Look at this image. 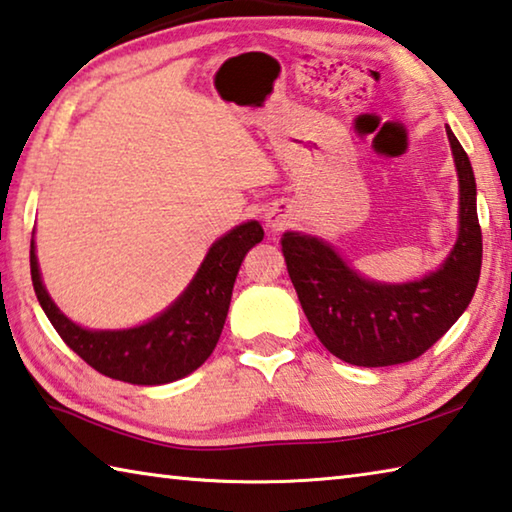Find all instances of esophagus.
Segmentation results:
<instances>
[{
    "instance_id": "esophagus-1",
    "label": "esophagus",
    "mask_w": 512,
    "mask_h": 512,
    "mask_svg": "<svg viewBox=\"0 0 512 512\" xmlns=\"http://www.w3.org/2000/svg\"><path fill=\"white\" fill-rule=\"evenodd\" d=\"M267 222H270V227H281V220L274 218V215H272V218H267Z\"/></svg>"
}]
</instances>
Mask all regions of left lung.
Segmentation results:
<instances>
[{"mask_svg":"<svg viewBox=\"0 0 512 512\" xmlns=\"http://www.w3.org/2000/svg\"><path fill=\"white\" fill-rule=\"evenodd\" d=\"M459 173V240L425 279L366 281L324 240L288 231L281 249L312 330L330 353L355 366H393L432 348L470 306L481 274L483 240L470 159L447 128Z\"/></svg>","mask_w":512,"mask_h":512,"instance_id":"obj_1","label":"left lung"}]
</instances>
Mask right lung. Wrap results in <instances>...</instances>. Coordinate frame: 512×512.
Returning a JSON list of instances; mask_svg holds the SVG:
<instances>
[{
	"label": "right lung",
	"mask_w": 512,
	"mask_h": 512,
	"mask_svg": "<svg viewBox=\"0 0 512 512\" xmlns=\"http://www.w3.org/2000/svg\"><path fill=\"white\" fill-rule=\"evenodd\" d=\"M263 236L256 220L231 229L209 249L182 297L157 319L130 330H85L62 315L44 290L31 242L33 290L62 342L98 373L148 387L175 382L193 373L213 353L242 258Z\"/></svg>",
	"instance_id": "add662e5"
}]
</instances>
